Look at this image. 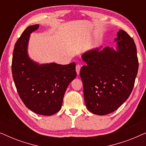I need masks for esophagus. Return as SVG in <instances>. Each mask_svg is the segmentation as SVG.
Here are the masks:
<instances>
[{
    "instance_id": "1",
    "label": "esophagus",
    "mask_w": 146,
    "mask_h": 146,
    "mask_svg": "<svg viewBox=\"0 0 146 146\" xmlns=\"http://www.w3.org/2000/svg\"><path fill=\"white\" fill-rule=\"evenodd\" d=\"M81 68V66L80 64H76V73L78 75L80 74V70Z\"/></svg>"
}]
</instances>
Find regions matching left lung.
Returning <instances> with one entry per match:
<instances>
[{
  "label": "left lung",
  "instance_id": "left-lung-1",
  "mask_svg": "<svg viewBox=\"0 0 146 146\" xmlns=\"http://www.w3.org/2000/svg\"><path fill=\"white\" fill-rule=\"evenodd\" d=\"M115 50L97 48L84 53L81 68L84 96L88 110L97 115L113 112L128 98L138 70L133 40L123 30L117 34Z\"/></svg>",
  "mask_w": 146,
  "mask_h": 146
}]
</instances>
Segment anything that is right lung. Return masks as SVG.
<instances>
[{
	"mask_svg": "<svg viewBox=\"0 0 146 146\" xmlns=\"http://www.w3.org/2000/svg\"><path fill=\"white\" fill-rule=\"evenodd\" d=\"M38 27L35 25L27 28L16 42L12 73L26 106L38 114L51 115L60 110L66 90L76 76V63L39 64L30 58L27 51L30 36Z\"/></svg>",
	"mask_w": 146,
	"mask_h": 146,
	"instance_id": "add662e5",
	"label": "right lung"
}]
</instances>
